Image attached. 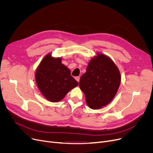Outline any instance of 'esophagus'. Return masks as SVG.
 <instances>
[{
    "label": "esophagus",
    "mask_w": 153,
    "mask_h": 153,
    "mask_svg": "<svg viewBox=\"0 0 153 153\" xmlns=\"http://www.w3.org/2000/svg\"><path fill=\"white\" fill-rule=\"evenodd\" d=\"M75 79H76V81H77V82H79V80H80V77H79V76L76 77Z\"/></svg>",
    "instance_id": "esophagus-1"
}]
</instances>
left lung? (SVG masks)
I'll list each match as a JSON object with an SVG mask.
<instances>
[{
  "instance_id": "left-lung-1",
  "label": "left lung",
  "mask_w": 153,
  "mask_h": 153,
  "mask_svg": "<svg viewBox=\"0 0 153 153\" xmlns=\"http://www.w3.org/2000/svg\"><path fill=\"white\" fill-rule=\"evenodd\" d=\"M96 54L79 81L87 104L94 110L102 108L113 100L121 82V75L115 62L105 54Z\"/></svg>"
}]
</instances>
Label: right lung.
I'll list each match as a JSON object with an SVG mask.
<instances>
[{"label": "right lung", "mask_w": 153, "mask_h": 153, "mask_svg": "<svg viewBox=\"0 0 153 153\" xmlns=\"http://www.w3.org/2000/svg\"><path fill=\"white\" fill-rule=\"evenodd\" d=\"M61 58L47 54L35 71V81L43 97L51 102L62 100L66 94L79 84L71 76V71L62 64Z\"/></svg>", "instance_id": "right-lung-1"}]
</instances>
